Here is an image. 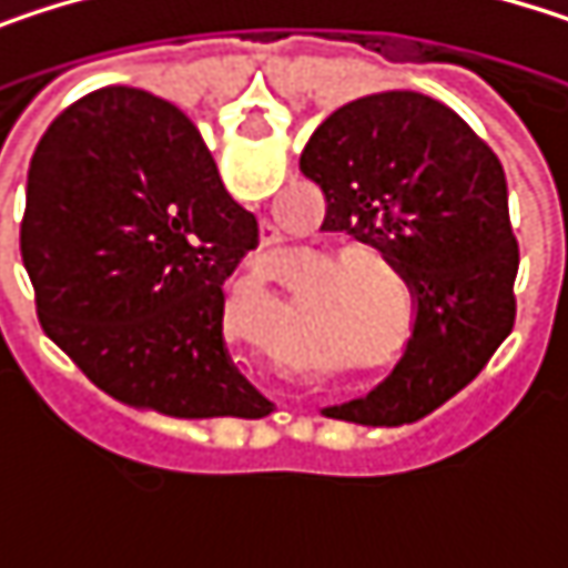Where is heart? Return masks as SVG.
<instances>
[{
  "label": "heart",
  "mask_w": 568,
  "mask_h": 568,
  "mask_svg": "<svg viewBox=\"0 0 568 568\" xmlns=\"http://www.w3.org/2000/svg\"><path fill=\"white\" fill-rule=\"evenodd\" d=\"M375 260V263H382V266H392V260L382 253V250H375V246H358V243H348V246H338V250H332L328 256H325V266H342V263H352V260ZM365 273H375V270H362V266H345V270H338L335 273V292L342 295V298H352V295H362V292H375L372 298H375V308L372 312H382V315H375V328H372V345H382V338H392V332H395V318H392V308H388V295L385 292H378V288H368V280H365ZM397 362H400V355H397Z\"/></svg>",
  "instance_id": "obj_1"
}]
</instances>
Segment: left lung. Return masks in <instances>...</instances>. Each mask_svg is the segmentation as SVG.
Wrapping results in <instances>:
<instances>
[{
  "label": "left lung",
  "mask_w": 568,
  "mask_h": 568,
  "mask_svg": "<svg viewBox=\"0 0 568 568\" xmlns=\"http://www.w3.org/2000/svg\"><path fill=\"white\" fill-rule=\"evenodd\" d=\"M298 171L325 193L322 230L378 246L417 302L388 382L325 414L372 427L420 420L464 392L513 332L519 246L507 173L467 121L417 91L332 111Z\"/></svg>",
  "instance_id": "8db88e82"
}]
</instances>
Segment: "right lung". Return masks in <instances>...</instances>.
<instances>
[{"mask_svg":"<svg viewBox=\"0 0 568 568\" xmlns=\"http://www.w3.org/2000/svg\"><path fill=\"white\" fill-rule=\"evenodd\" d=\"M256 243V216L226 193L193 121L141 88L84 94L32 154L19 246L39 322L128 407L273 410L223 338V283Z\"/></svg>","mask_w":568,"mask_h":568,"instance_id":"1","label":"right lung"}]
</instances>
